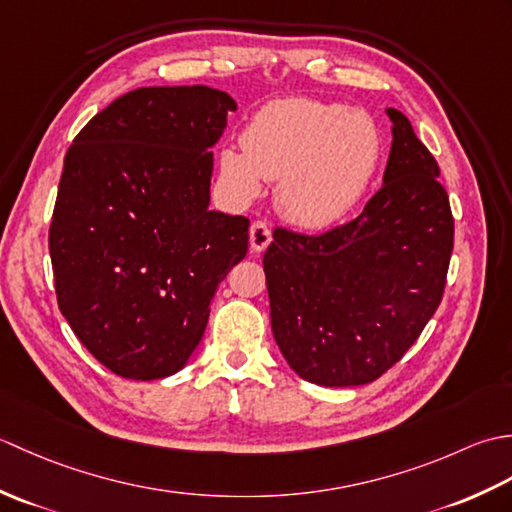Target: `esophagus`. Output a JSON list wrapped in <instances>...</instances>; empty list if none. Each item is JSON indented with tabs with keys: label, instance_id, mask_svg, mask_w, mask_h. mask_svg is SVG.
I'll use <instances>...</instances> for the list:
<instances>
[{
	"label": "esophagus",
	"instance_id": "obj_1",
	"mask_svg": "<svg viewBox=\"0 0 512 512\" xmlns=\"http://www.w3.org/2000/svg\"><path fill=\"white\" fill-rule=\"evenodd\" d=\"M270 239H273V233H270L266 222L257 220L250 224V250H253V253H262V250L270 244Z\"/></svg>",
	"mask_w": 512,
	"mask_h": 512
}]
</instances>
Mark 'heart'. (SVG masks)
<instances>
[{
	"mask_svg": "<svg viewBox=\"0 0 512 512\" xmlns=\"http://www.w3.org/2000/svg\"><path fill=\"white\" fill-rule=\"evenodd\" d=\"M380 151L383 138L372 114L290 96L259 107L244 129L242 149H222L220 173L244 202L262 193V178L279 180V213L301 228H325L361 200Z\"/></svg>",
	"mask_w": 512,
	"mask_h": 512,
	"instance_id": "1",
	"label": "heart"
}]
</instances>
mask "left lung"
I'll use <instances>...</instances> for the list:
<instances>
[{
	"label": "left lung",
	"mask_w": 512,
	"mask_h": 512,
	"mask_svg": "<svg viewBox=\"0 0 512 512\" xmlns=\"http://www.w3.org/2000/svg\"><path fill=\"white\" fill-rule=\"evenodd\" d=\"M394 123L380 187L352 222L321 235L277 226L264 253L270 323L281 354L314 385H367L394 367L436 314L453 253L440 167Z\"/></svg>",
	"instance_id": "obj_1"
}]
</instances>
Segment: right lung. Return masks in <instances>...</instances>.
Listing matches in <instances>:
<instances>
[{
  "label": "right lung",
  "instance_id": "obj_1",
  "mask_svg": "<svg viewBox=\"0 0 512 512\" xmlns=\"http://www.w3.org/2000/svg\"><path fill=\"white\" fill-rule=\"evenodd\" d=\"M206 85L118 96L65 154L50 222L59 310L110 372L184 367L220 281L248 250V217L209 211L213 151L235 110Z\"/></svg>",
  "mask_w": 512,
  "mask_h": 512
}]
</instances>
